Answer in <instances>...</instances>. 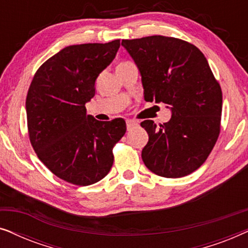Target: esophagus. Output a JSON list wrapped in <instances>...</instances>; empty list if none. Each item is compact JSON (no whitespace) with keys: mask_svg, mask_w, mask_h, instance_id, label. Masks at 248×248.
<instances>
[{"mask_svg":"<svg viewBox=\"0 0 248 248\" xmlns=\"http://www.w3.org/2000/svg\"><path fill=\"white\" fill-rule=\"evenodd\" d=\"M139 125V123L137 121H133V120H126V126H127V130H132V128L137 127Z\"/></svg>","mask_w":248,"mask_h":248,"instance_id":"obj_1","label":"esophagus"}]
</instances>
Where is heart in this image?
<instances>
[{
  "instance_id": "1",
  "label": "heart",
  "mask_w": 248,
  "mask_h": 248,
  "mask_svg": "<svg viewBox=\"0 0 248 248\" xmlns=\"http://www.w3.org/2000/svg\"><path fill=\"white\" fill-rule=\"evenodd\" d=\"M126 63H128V62H124V63H121V64H120V65H123V64H126ZM120 65H118V66H120Z\"/></svg>"
}]
</instances>
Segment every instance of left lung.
I'll list each match as a JSON object with an SVG mask.
<instances>
[{
	"label": "left lung",
	"instance_id": "8db88e82",
	"mask_svg": "<svg viewBox=\"0 0 248 248\" xmlns=\"http://www.w3.org/2000/svg\"><path fill=\"white\" fill-rule=\"evenodd\" d=\"M141 74L145 101L171 110L167 123L147 120L149 141L142 160L149 170L178 178L196 170L209 157L220 133L222 93L205 56L185 40L149 36L122 40Z\"/></svg>",
	"mask_w": 248,
	"mask_h": 248
}]
</instances>
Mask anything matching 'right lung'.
<instances>
[{
    "mask_svg": "<svg viewBox=\"0 0 248 248\" xmlns=\"http://www.w3.org/2000/svg\"><path fill=\"white\" fill-rule=\"evenodd\" d=\"M120 39L67 46L37 70L26 99L28 133L40 161L57 177L87 186L113 166L114 145L126 132L123 118L87 115L96 79L116 56Z\"/></svg>",
    "mask_w": 248,
    "mask_h": 248,
    "instance_id": "right-lung-1",
    "label": "right lung"
}]
</instances>
